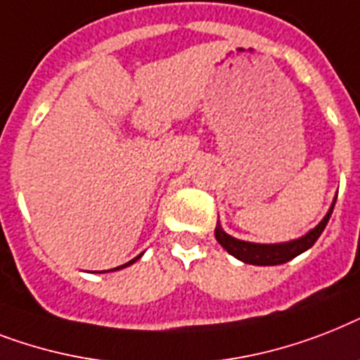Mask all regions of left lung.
Wrapping results in <instances>:
<instances>
[{
	"mask_svg": "<svg viewBox=\"0 0 360 360\" xmlns=\"http://www.w3.org/2000/svg\"><path fill=\"white\" fill-rule=\"evenodd\" d=\"M335 201H337V198H335ZM335 201H333L329 212L323 216V220L320 221L314 229H311L303 236L296 238V240L281 242V244H255V242L238 240V238H235V236L227 235L226 231L221 229L220 224H216L214 236H216V240H218V244H220L227 253L236 257L238 261L246 262V264H255V266L285 264V262L292 261L294 257H297L300 253H303V251H307L309 248L314 246V242L320 238V235H322L323 229H326L327 221H329V218H331Z\"/></svg>",
	"mask_w": 360,
	"mask_h": 360,
	"instance_id": "obj_1",
	"label": "left lung"
}]
</instances>
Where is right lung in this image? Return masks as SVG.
I'll use <instances>...</instances> for the list:
<instances>
[{
    "label": "right lung",
    "mask_w": 360,
    "mask_h": 360,
    "mask_svg": "<svg viewBox=\"0 0 360 360\" xmlns=\"http://www.w3.org/2000/svg\"><path fill=\"white\" fill-rule=\"evenodd\" d=\"M140 257H142V253H140V255H139V257H134L133 261H129V262H125V264H124V266H118V268H112V270H110V271H114V270H122V268H125V266H129V264H133V262H136V261H139Z\"/></svg>",
    "instance_id": "obj_1"
}]
</instances>
